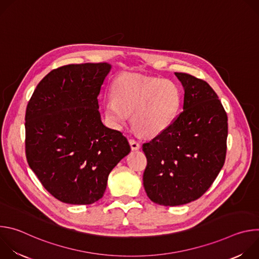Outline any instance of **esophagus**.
<instances>
[{
    "label": "esophagus",
    "instance_id": "34e87169",
    "mask_svg": "<svg viewBox=\"0 0 259 259\" xmlns=\"http://www.w3.org/2000/svg\"><path fill=\"white\" fill-rule=\"evenodd\" d=\"M130 146H131V150L132 151H138L140 149V143L134 139H130L129 140Z\"/></svg>",
    "mask_w": 259,
    "mask_h": 259
}]
</instances>
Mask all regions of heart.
Instances as JSON below:
<instances>
[{"mask_svg": "<svg viewBox=\"0 0 259 259\" xmlns=\"http://www.w3.org/2000/svg\"><path fill=\"white\" fill-rule=\"evenodd\" d=\"M113 95L102 102L106 123L121 129L132 114L133 126L145 136H157L168 129L181 104V93L174 82L135 73L120 76L114 82Z\"/></svg>", "mask_w": 259, "mask_h": 259, "instance_id": "heart-1", "label": "heart"}]
</instances>
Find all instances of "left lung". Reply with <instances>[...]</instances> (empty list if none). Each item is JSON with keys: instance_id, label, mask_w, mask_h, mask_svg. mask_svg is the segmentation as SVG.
<instances>
[{"instance_id": "1", "label": "left lung", "mask_w": 259, "mask_h": 259, "mask_svg": "<svg viewBox=\"0 0 259 259\" xmlns=\"http://www.w3.org/2000/svg\"><path fill=\"white\" fill-rule=\"evenodd\" d=\"M184 90L183 112L164 132L143 143V187L154 203L179 206L199 199L224 167L228 116L203 80L175 72Z\"/></svg>"}]
</instances>
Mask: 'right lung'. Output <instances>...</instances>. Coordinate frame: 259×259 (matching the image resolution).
<instances>
[{
  "label": "right lung",
  "instance_id": "right-lung-1",
  "mask_svg": "<svg viewBox=\"0 0 259 259\" xmlns=\"http://www.w3.org/2000/svg\"><path fill=\"white\" fill-rule=\"evenodd\" d=\"M112 65L68 64L33 91L25 113L27 163L57 200L89 205L102 198L108 175L131 149L103 125L97 96Z\"/></svg>",
  "mask_w": 259,
  "mask_h": 259
}]
</instances>
